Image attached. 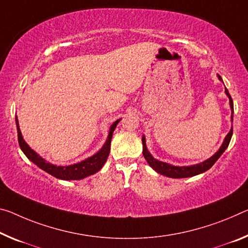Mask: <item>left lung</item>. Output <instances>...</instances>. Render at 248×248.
I'll list each match as a JSON object with an SVG mask.
<instances>
[{"label": "left lung", "mask_w": 248, "mask_h": 248, "mask_svg": "<svg viewBox=\"0 0 248 248\" xmlns=\"http://www.w3.org/2000/svg\"><path fill=\"white\" fill-rule=\"evenodd\" d=\"M219 79L222 80V78L218 76ZM226 95L230 98V105L232 108V121H233V113H234V106H233V100H232V97L230 95L229 90L225 89ZM232 135H233V128L231 129L230 132L227 133V136L225 137V140L222 144V147L219 148V150L215 153L213 156H211L210 159H207L204 162L200 163V164H195V166H190V167H174L171 166V164H168L166 162H162V161H158L156 159L153 158V156L149 153L147 150V147H145V139L144 137L142 138V147H143V156L144 159L147 160V162L149 163V166L151 168L155 169V170L158 172V173L169 176V178H174V179H180V178H188V176H194L198 175L200 173H203L213 167V164L217 161L219 156L222 155V153L225 151V149L229 147L230 141L232 138Z\"/></svg>", "instance_id": "1"}]
</instances>
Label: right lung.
<instances>
[{
	"label": "right lung",
	"instance_id": "add662e5",
	"mask_svg": "<svg viewBox=\"0 0 248 248\" xmlns=\"http://www.w3.org/2000/svg\"><path fill=\"white\" fill-rule=\"evenodd\" d=\"M15 120H16V127H17L18 144L19 147H21L22 151L24 152V155L31 161H32L33 163L36 164L38 168H41L42 170H44L45 172H47V173H49L50 175H53L55 178L61 179V180H80V179L86 178V176L95 174L96 172L99 171L100 169L104 167L105 162L108 159V155L110 152V142H111V138H112V132L117 127L118 123L120 121L119 119L112 124L111 127H110L107 141H106L104 147L101 148V150L99 152H97L95 155L90 156V158L81 161V162L72 164V166L57 167V166H54V164L46 162L44 159L41 158L36 152L29 147V144L25 142L24 139H23L21 130H19L17 118H15Z\"/></svg>",
	"mask_w": 248,
	"mask_h": 248
}]
</instances>
